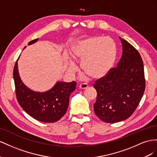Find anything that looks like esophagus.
Returning <instances> with one entry per match:
<instances>
[{"label":"esophagus","mask_w":157,"mask_h":157,"mask_svg":"<svg viewBox=\"0 0 157 157\" xmlns=\"http://www.w3.org/2000/svg\"><path fill=\"white\" fill-rule=\"evenodd\" d=\"M88 84L86 83H81L79 85V88L81 89H87L88 87Z\"/></svg>","instance_id":"1"}]
</instances>
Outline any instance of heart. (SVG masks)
I'll return each instance as SVG.
<instances>
[{
  "label": "heart",
  "instance_id": "obj_1",
  "mask_svg": "<svg viewBox=\"0 0 157 157\" xmlns=\"http://www.w3.org/2000/svg\"><path fill=\"white\" fill-rule=\"evenodd\" d=\"M71 56L81 62L83 71L93 79L104 78L113 68L117 56V47L113 39L92 36L76 42L71 49ZM70 72H74L76 66L67 62Z\"/></svg>",
  "mask_w": 157,
  "mask_h": 157
}]
</instances>
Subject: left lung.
I'll return each mask as SVG.
<instances>
[{
	"mask_svg": "<svg viewBox=\"0 0 157 157\" xmlns=\"http://www.w3.org/2000/svg\"><path fill=\"white\" fill-rule=\"evenodd\" d=\"M119 38L123 52L117 67L93 84L97 93L94 111L107 123L118 122L132 116L145 89L144 67L140 53L126 40Z\"/></svg>",
	"mask_w": 157,
	"mask_h": 157,
	"instance_id": "1",
	"label": "left lung"
}]
</instances>
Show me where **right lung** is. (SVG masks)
I'll list each match as a JSON object with an SVG mask.
<instances>
[{
	"label": "right lung",
	"instance_id": "obj_1",
	"mask_svg": "<svg viewBox=\"0 0 157 157\" xmlns=\"http://www.w3.org/2000/svg\"><path fill=\"white\" fill-rule=\"evenodd\" d=\"M32 40L28 45L37 41ZM25 47L24 48H25ZM17 102L25 113L43 122H55L63 116L68 109L71 93L75 91L76 82H57L50 90L39 93L27 87L20 79L17 60L13 71Z\"/></svg>",
	"mask_w": 157,
	"mask_h": 157
}]
</instances>
